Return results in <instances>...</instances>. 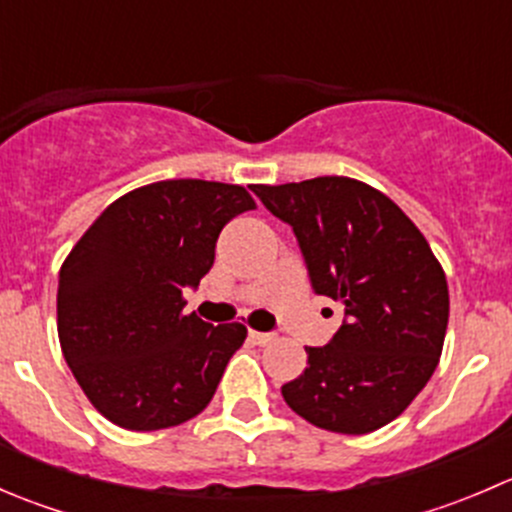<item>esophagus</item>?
Wrapping results in <instances>:
<instances>
[{
	"mask_svg": "<svg viewBox=\"0 0 512 512\" xmlns=\"http://www.w3.org/2000/svg\"><path fill=\"white\" fill-rule=\"evenodd\" d=\"M250 339L255 344H260V347H265V344H270L272 339H275V334H272V332H255V329H250Z\"/></svg>",
	"mask_w": 512,
	"mask_h": 512,
	"instance_id": "34e87169",
	"label": "esophagus"
}]
</instances>
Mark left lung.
I'll use <instances>...</instances> for the list:
<instances>
[{
  "instance_id": "left-lung-1",
  "label": "left lung",
  "mask_w": 512,
  "mask_h": 512,
  "mask_svg": "<svg viewBox=\"0 0 512 512\" xmlns=\"http://www.w3.org/2000/svg\"><path fill=\"white\" fill-rule=\"evenodd\" d=\"M252 193L292 227L314 294L344 304L324 347L282 386L287 406L327 431L371 433L394 421L436 371L448 285L426 237L384 193L342 175Z\"/></svg>"
}]
</instances>
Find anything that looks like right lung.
<instances>
[{
    "label": "right lung",
    "mask_w": 512,
    "mask_h": 512,
    "mask_svg": "<svg viewBox=\"0 0 512 512\" xmlns=\"http://www.w3.org/2000/svg\"><path fill=\"white\" fill-rule=\"evenodd\" d=\"M255 208L245 188L160 180L108 205L59 272V342L71 374L108 421L158 431L213 399L242 324L183 314L215 262L220 230Z\"/></svg>",
    "instance_id": "add662e5"
}]
</instances>
